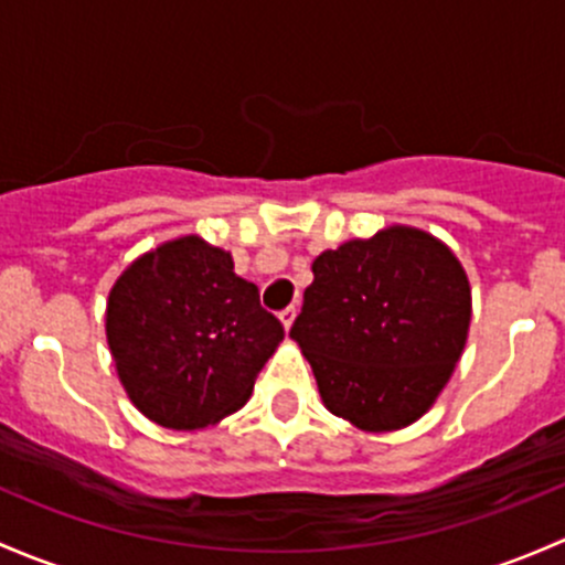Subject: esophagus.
<instances>
[{
    "label": "esophagus",
    "instance_id": "obj_1",
    "mask_svg": "<svg viewBox=\"0 0 565 565\" xmlns=\"http://www.w3.org/2000/svg\"><path fill=\"white\" fill-rule=\"evenodd\" d=\"M294 318H296V305L285 307V310L280 312V323L285 326V331H288V329H290V323H294Z\"/></svg>",
    "mask_w": 565,
    "mask_h": 565
}]
</instances>
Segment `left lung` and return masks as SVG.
Masks as SVG:
<instances>
[{"label": "left lung", "instance_id": "8db88e82", "mask_svg": "<svg viewBox=\"0 0 565 565\" xmlns=\"http://www.w3.org/2000/svg\"><path fill=\"white\" fill-rule=\"evenodd\" d=\"M470 282L438 236L388 225L312 260L290 329L326 411L392 433L435 405L465 351Z\"/></svg>", "mask_w": 565, "mask_h": 565}]
</instances>
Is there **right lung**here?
I'll list each match as a JSON object with an SVG mask.
<instances>
[{
  "label": "right lung",
  "instance_id": "add662e5",
  "mask_svg": "<svg viewBox=\"0 0 565 565\" xmlns=\"http://www.w3.org/2000/svg\"><path fill=\"white\" fill-rule=\"evenodd\" d=\"M106 337L130 403L160 427L198 429L247 403L285 331L228 249L190 234L116 277Z\"/></svg>",
  "mask_w": 565,
  "mask_h": 565
}]
</instances>
